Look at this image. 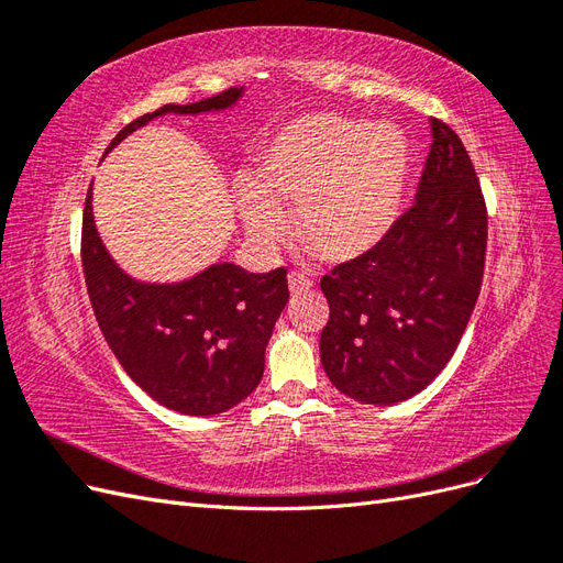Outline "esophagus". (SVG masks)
Segmentation results:
<instances>
[{
  "instance_id": "esophagus-1",
  "label": "esophagus",
  "mask_w": 563,
  "mask_h": 563,
  "mask_svg": "<svg viewBox=\"0 0 563 563\" xmlns=\"http://www.w3.org/2000/svg\"><path fill=\"white\" fill-rule=\"evenodd\" d=\"M314 282L310 279V277H305L302 272H291V275H288V288H291V291L296 294V291H308V288L312 286Z\"/></svg>"
}]
</instances>
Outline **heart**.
Wrapping results in <instances>:
<instances>
[{
    "mask_svg": "<svg viewBox=\"0 0 563 563\" xmlns=\"http://www.w3.org/2000/svg\"><path fill=\"white\" fill-rule=\"evenodd\" d=\"M406 174L408 145L395 126L319 112L296 119L263 147L253 183L240 185V207L265 244L286 230L279 207L296 209L300 242L321 261L347 263L395 225Z\"/></svg>",
    "mask_w": 563,
    "mask_h": 563,
    "instance_id": "1",
    "label": "heart"
}]
</instances>
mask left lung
<instances>
[{
	"label": "left lung",
	"mask_w": 563,
	"mask_h": 563,
	"mask_svg": "<svg viewBox=\"0 0 563 563\" xmlns=\"http://www.w3.org/2000/svg\"><path fill=\"white\" fill-rule=\"evenodd\" d=\"M413 207L364 255L321 277V364L343 395L397 404L449 364L479 298L488 216L457 133L432 119Z\"/></svg>",
	"instance_id": "left-lung-1"
}]
</instances>
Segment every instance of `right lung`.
<instances>
[{
    "label": "right lung",
    "instance_id": "1",
    "mask_svg": "<svg viewBox=\"0 0 563 563\" xmlns=\"http://www.w3.org/2000/svg\"><path fill=\"white\" fill-rule=\"evenodd\" d=\"M240 96L242 89H228L192 106H164L133 119L108 150L152 117L223 110ZM81 265L100 331L152 399L185 416H216L258 387L265 345L288 302L286 267L253 275L223 263L183 284L133 282L98 240L91 187L81 218Z\"/></svg>",
    "mask_w": 563,
    "mask_h": 563
}]
</instances>
